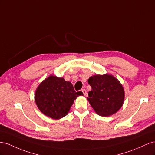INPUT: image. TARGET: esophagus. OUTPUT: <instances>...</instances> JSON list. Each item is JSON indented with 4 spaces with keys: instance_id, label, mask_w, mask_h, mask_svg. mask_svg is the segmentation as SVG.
<instances>
[{
    "instance_id": "obj_1",
    "label": "esophagus",
    "mask_w": 155,
    "mask_h": 155,
    "mask_svg": "<svg viewBox=\"0 0 155 155\" xmlns=\"http://www.w3.org/2000/svg\"><path fill=\"white\" fill-rule=\"evenodd\" d=\"M82 93H83V94L84 95H86V89H82Z\"/></svg>"
}]
</instances>
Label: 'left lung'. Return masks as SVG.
<instances>
[{
	"label": "left lung",
	"instance_id": "left-lung-1",
	"mask_svg": "<svg viewBox=\"0 0 155 155\" xmlns=\"http://www.w3.org/2000/svg\"><path fill=\"white\" fill-rule=\"evenodd\" d=\"M91 90L87 100L95 112L101 116H110L117 112L123 104L124 90L117 79L112 75H94L88 79Z\"/></svg>",
	"mask_w": 155,
	"mask_h": 155
}]
</instances>
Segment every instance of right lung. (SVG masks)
Returning a JSON list of instances; mask_svg holds the SVG:
<instances>
[{
    "label": "right lung",
    "mask_w": 155,
    "mask_h": 155,
    "mask_svg": "<svg viewBox=\"0 0 155 155\" xmlns=\"http://www.w3.org/2000/svg\"><path fill=\"white\" fill-rule=\"evenodd\" d=\"M81 91H74L72 84L64 78L50 76L37 88L35 101L40 111L47 116L58 119L65 116Z\"/></svg>",
    "instance_id": "add662e5"
}]
</instances>
